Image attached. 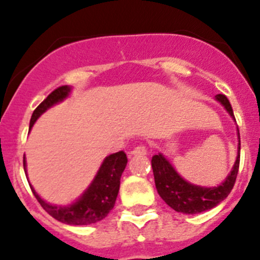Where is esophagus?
I'll return each instance as SVG.
<instances>
[{"label":"esophagus","mask_w":260,"mask_h":260,"mask_svg":"<svg viewBox=\"0 0 260 260\" xmlns=\"http://www.w3.org/2000/svg\"><path fill=\"white\" fill-rule=\"evenodd\" d=\"M132 154H135V156H145L147 153V148L145 146H137L136 148L132 149V152H131Z\"/></svg>","instance_id":"obj_1"}]
</instances>
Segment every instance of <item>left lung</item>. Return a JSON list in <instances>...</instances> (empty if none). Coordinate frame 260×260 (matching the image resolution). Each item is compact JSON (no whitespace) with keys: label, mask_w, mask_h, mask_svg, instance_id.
Instances as JSON below:
<instances>
[{"label":"left lung","mask_w":260,"mask_h":260,"mask_svg":"<svg viewBox=\"0 0 260 260\" xmlns=\"http://www.w3.org/2000/svg\"><path fill=\"white\" fill-rule=\"evenodd\" d=\"M215 101L219 102L224 107L225 111L229 113L230 117L235 120L233 108L226 96L222 95V94H217V95H215ZM237 132L238 142H239L238 143L237 159H235L232 171L228 175L226 179L220 185L214 186V187L193 185V183L186 181L183 177L180 176L179 172L171 165V162L162 153L154 154L152 157L151 164L157 192L170 208H172L177 212H183V214H199V212L215 208L217 204H220L228 198L233 186H234L235 180H237L238 171H239V128H237Z\"/></svg>","instance_id":"obj_1"}]
</instances>
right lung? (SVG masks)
Instances as JSON below:
<instances>
[{
	"mask_svg": "<svg viewBox=\"0 0 260 260\" xmlns=\"http://www.w3.org/2000/svg\"><path fill=\"white\" fill-rule=\"evenodd\" d=\"M70 91H72V86L62 85L55 89L51 94H49L48 98L34 111L30 120V131L41 114L45 113L55 104L67 99ZM127 156L123 151L107 156L102 162L98 172L94 176L90 185L88 186V188L74 203L69 204V205L61 206L46 203L36 192L31 183L30 187L40 205L44 208V210L49 215H51L54 219H56L57 221L68 225L94 224V222L103 220L109 214V211L113 209L118 192H119L120 176H122L123 171L127 166ZM23 170H25V174L27 175L25 156H23Z\"/></svg>",
	"mask_w": 260,
	"mask_h": 260,
	"instance_id": "right-lung-1",
	"label": "right lung"
}]
</instances>
